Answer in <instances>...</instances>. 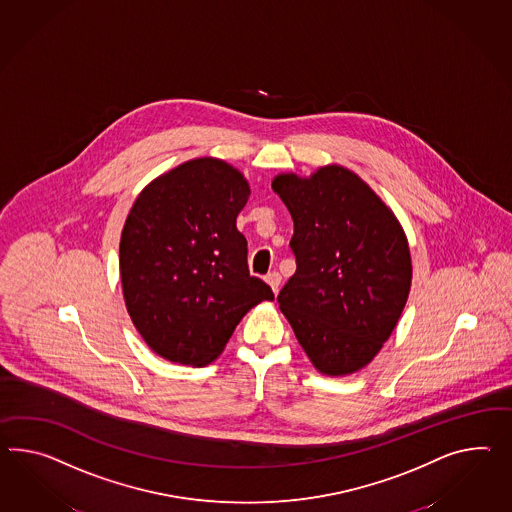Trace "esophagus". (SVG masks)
Segmentation results:
<instances>
[{"label": "esophagus", "instance_id": "34e87169", "mask_svg": "<svg viewBox=\"0 0 512 512\" xmlns=\"http://www.w3.org/2000/svg\"><path fill=\"white\" fill-rule=\"evenodd\" d=\"M265 282L271 286V289H273V293H278V289H280V282H282V276L278 275L276 271H273V273H269V275L265 276Z\"/></svg>", "mask_w": 512, "mask_h": 512}]
</instances>
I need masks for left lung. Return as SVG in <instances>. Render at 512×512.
Masks as SVG:
<instances>
[{
  "instance_id": "8db88e82",
  "label": "left lung",
  "mask_w": 512,
  "mask_h": 512,
  "mask_svg": "<svg viewBox=\"0 0 512 512\" xmlns=\"http://www.w3.org/2000/svg\"><path fill=\"white\" fill-rule=\"evenodd\" d=\"M273 191L293 219L297 271L276 301L315 369L343 377L366 367L407 304V236L379 195L353 171L321 167L278 174Z\"/></svg>"
}]
</instances>
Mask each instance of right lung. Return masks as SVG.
I'll list each match as a JSON object with an SVG mask.
<instances>
[{
	"label": "right lung",
	"mask_w": 512,
	"mask_h": 512,
	"mask_svg": "<svg viewBox=\"0 0 512 512\" xmlns=\"http://www.w3.org/2000/svg\"><path fill=\"white\" fill-rule=\"evenodd\" d=\"M249 182L223 159L185 161L146 185L120 236L128 314L146 345L184 366L223 353L243 315L271 288L250 276L237 230Z\"/></svg>",
	"instance_id": "obj_1"
}]
</instances>
